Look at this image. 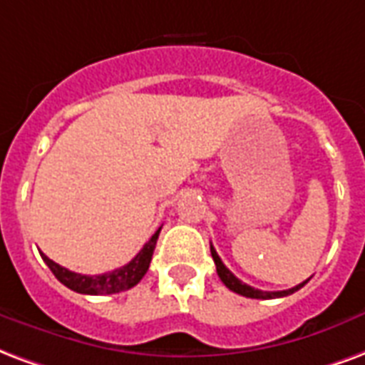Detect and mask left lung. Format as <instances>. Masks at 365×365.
Returning a JSON list of instances; mask_svg holds the SVG:
<instances>
[{"label": "left lung", "instance_id": "8db88e82", "mask_svg": "<svg viewBox=\"0 0 365 365\" xmlns=\"http://www.w3.org/2000/svg\"><path fill=\"white\" fill-rule=\"evenodd\" d=\"M210 255H212V259H215V265H217L218 277H220V280L224 282V286H226V288H230L232 292L240 294V296H245V298H255V299L284 298V296H290V294H294L296 290H299L302 286H306L307 282H309V279H307L306 282L294 286V288H288V290H280V292H265V290H257V288H253V286L245 284V282H242L240 279H236V277H234V274H232V272L226 269V265L222 263V259L218 257L217 250H215L212 245H210Z\"/></svg>", "mask_w": 365, "mask_h": 365}]
</instances>
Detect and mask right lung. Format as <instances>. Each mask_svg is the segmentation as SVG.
I'll return each mask as SVG.
<instances>
[{
	"mask_svg": "<svg viewBox=\"0 0 365 365\" xmlns=\"http://www.w3.org/2000/svg\"><path fill=\"white\" fill-rule=\"evenodd\" d=\"M160 228L153 234V237L148 240L147 244L143 245V250L135 255L128 265L120 267L112 272H104V274H79V272H73L66 267L53 263L52 259L46 257L44 253H40L44 263L50 267V271L56 274V279L66 284L67 288H71L73 292L79 294H88V296H102V294H118L123 290L133 288L135 284H139V280L147 274L148 265H150V259H153V251H155L156 240H158Z\"/></svg>",
	"mask_w": 365,
	"mask_h": 365,
	"instance_id": "right-lung-1",
	"label": "right lung"
}]
</instances>
